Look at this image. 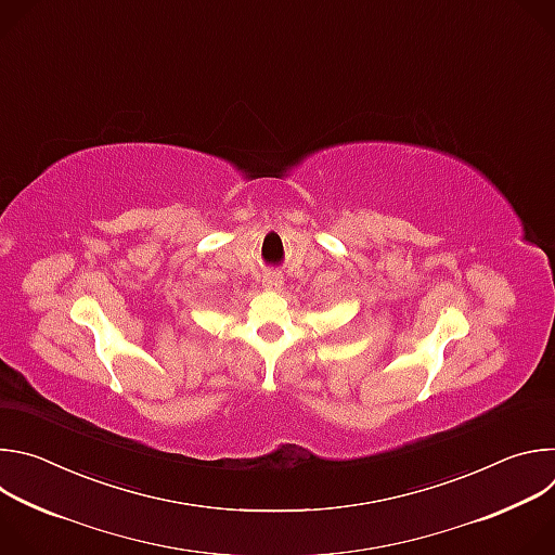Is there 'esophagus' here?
I'll return each instance as SVG.
<instances>
[{
  "label": "esophagus",
  "instance_id": "obj_1",
  "mask_svg": "<svg viewBox=\"0 0 555 555\" xmlns=\"http://www.w3.org/2000/svg\"><path fill=\"white\" fill-rule=\"evenodd\" d=\"M263 287L266 289H281L283 287V276L281 274H276V272H268L266 276H263Z\"/></svg>",
  "mask_w": 555,
  "mask_h": 555
}]
</instances>
